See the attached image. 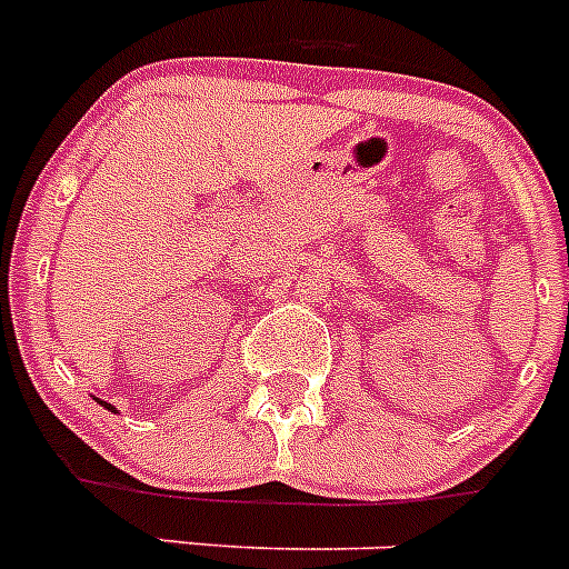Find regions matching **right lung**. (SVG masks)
Masks as SVG:
<instances>
[{
  "label": "right lung",
  "mask_w": 569,
  "mask_h": 569,
  "mask_svg": "<svg viewBox=\"0 0 569 569\" xmlns=\"http://www.w3.org/2000/svg\"><path fill=\"white\" fill-rule=\"evenodd\" d=\"M99 405H102V407H108L110 413H116V407H113V405H108V401H99Z\"/></svg>",
  "instance_id": "1"
}]
</instances>
